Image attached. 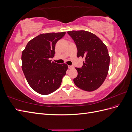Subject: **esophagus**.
I'll return each instance as SVG.
<instances>
[{
    "label": "esophagus",
    "instance_id": "obj_1",
    "mask_svg": "<svg viewBox=\"0 0 132 132\" xmlns=\"http://www.w3.org/2000/svg\"><path fill=\"white\" fill-rule=\"evenodd\" d=\"M68 68H69V69H72V68H73V66L68 65Z\"/></svg>",
    "mask_w": 132,
    "mask_h": 132
}]
</instances>
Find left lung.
Returning <instances> with one entry per match:
<instances>
[{"label":"left lung","instance_id":"left-lung-1","mask_svg":"<svg viewBox=\"0 0 132 132\" xmlns=\"http://www.w3.org/2000/svg\"><path fill=\"white\" fill-rule=\"evenodd\" d=\"M67 33L77 47V57L85 58L81 68H76L78 76L75 85L86 91H93L101 86L109 71L110 57L106 46L97 36L84 30Z\"/></svg>","mask_w":132,"mask_h":132}]
</instances>
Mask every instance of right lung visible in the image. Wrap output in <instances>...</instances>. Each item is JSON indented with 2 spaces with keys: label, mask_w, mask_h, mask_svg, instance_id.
Returning a JSON list of instances; mask_svg holds the SVG:
<instances>
[{
  "label": "right lung",
  "mask_w": 132,
  "mask_h": 132,
  "mask_svg": "<svg viewBox=\"0 0 132 132\" xmlns=\"http://www.w3.org/2000/svg\"><path fill=\"white\" fill-rule=\"evenodd\" d=\"M65 34L63 32L42 34L30 40L22 51V69L27 82L34 90L48 95L61 86L68 65L52 62L55 45Z\"/></svg>",
  "instance_id": "1"
}]
</instances>
